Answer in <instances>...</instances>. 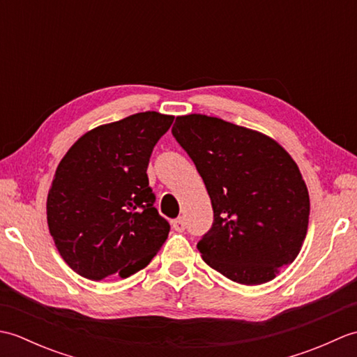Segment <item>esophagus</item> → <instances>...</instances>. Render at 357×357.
<instances>
[{"label": "esophagus", "instance_id": "34e87169", "mask_svg": "<svg viewBox=\"0 0 357 357\" xmlns=\"http://www.w3.org/2000/svg\"><path fill=\"white\" fill-rule=\"evenodd\" d=\"M172 225H173V229L176 230V231H184V230H185V221H184V218L174 219V221H172Z\"/></svg>", "mask_w": 357, "mask_h": 357}]
</instances>
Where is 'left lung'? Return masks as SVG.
Here are the masks:
<instances>
[{"mask_svg": "<svg viewBox=\"0 0 357 357\" xmlns=\"http://www.w3.org/2000/svg\"><path fill=\"white\" fill-rule=\"evenodd\" d=\"M172 133L213 207V225L198 242L204 262L239 284L275 279L308 229V190L293 158L268 136L198 113L178 116Z\"/></svg>", "mask_w": 357, "mask_h": 357, "instance_id": "1", "label": "left lung"}]
</instances>
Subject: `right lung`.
Here are the masks:
<instances>
[{
	"label": "right lung",
	"instance_id": "1",
	"mask_svg": "<svg viewBox=\"0 0 357 357\" xmlns=\"http://www.w3.org/2000/svg\"><path fill=\"white\" fill-rule=\"evenodd\" d=\"M173 116L142 112L82 135L61 159L47 196L59 255L82 278H128L170 231L155 208L147 167Z\"/></svg>",
	"mask_w": 357,
	"mask_h": 357
}]
</instances>
